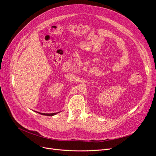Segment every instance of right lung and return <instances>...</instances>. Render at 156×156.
<instances>
[{"label":"right lung","mask_w":156,"mask_h":156,"mask_svg":"<svg viewBox=\"0 0 156 156\" xmlns=\"http://www.w3.org/2000/svg\"><path fill=\"white\" fill-rule=\"evenodd\" d=\"M36 112H37V113H40V114H41L42 115H45V116H53V115H55L58 113V112H55V113H42V112H37V111H36Z\"/></svg>","instance_id":"right-lung-1"}]
</instances>
